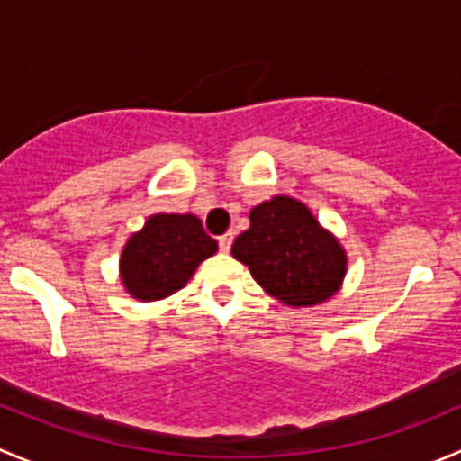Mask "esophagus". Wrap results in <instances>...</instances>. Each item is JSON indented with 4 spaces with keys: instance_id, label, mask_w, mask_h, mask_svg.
<instances>
[{
    "instance_id": "34e87169",
    "label": "esophagus",
    "mask_w": 461,
    "mask_h": 461,
    "mask_svg": "<svg viewBox=\"0 0 461 461\" xmlns=\"http://www.w3.org/2000/svg\"><path fill=\"white\" fill-rule=\"evenodd\" d=\"M231 240H234V234H231V231H227V234H222L221 239H218V248H221V252H230Z\"/></svg>"
}]
</instances>
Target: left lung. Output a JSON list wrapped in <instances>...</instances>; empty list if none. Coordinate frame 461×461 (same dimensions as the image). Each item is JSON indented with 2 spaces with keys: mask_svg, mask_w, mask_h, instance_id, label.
<instances>
[{
  "mask_svg": "<svg viewBox=\"0 0 461 461\" xmlns=\"http://www.w3.org/2000/svg\"><path fill=\"white\" fill-rule=\"evenodd\" d=\"M265 292L285 305H317L339 290L346 254L305 204L276 196L249 212V230L231 245Z\"/></svg>",
  "mask_w": 461,
  "mask_h": 461,
  "instance_id": "obj_1",
  "label": "left lung"
}]
</instances>
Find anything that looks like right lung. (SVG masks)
Here are the masks:
<instances>
[{
	"label": "right lung",
	"instance_id": "add662e5",
	"mask_svg": "<svg viewBox=\"0 0 461 461\" xmlns=\"http://www.w3.org/2000/svg\"><path fill=\"white\" fill-rule=\"evenodd\" d=\"M218 243L204 234L196 216L158 213L129 239L120 258L129 294L142 301L165 299L192 278L204 258L216 254Z\"/></svg>",
	"mask_w": 461,
	"mask_h": 461
}]
</instances>
